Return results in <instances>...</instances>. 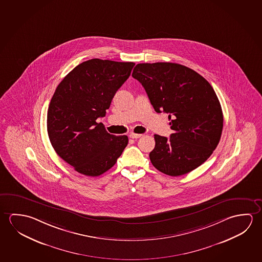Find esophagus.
Segmentation results:
<instances>
[{
    "label": "esophagus",
    "mask_w": 262,
    "mask_h": 262,
    "mask_svg": "<svg viewBox=\"0 0 262 262\" xmlns=\"http://www.w3.org/2000/svg\"><path fill=\"white\" fill-rule=\"evenodd\" d=\"M142 136V134H137V133H130L129 134V138L132 139H138V138H141Z\"/></svg>",
    "instance_id": "34e87169"
}]
</instances>
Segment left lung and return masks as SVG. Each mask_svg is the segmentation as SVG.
I'll use <instances>...</instances> for the list:
<instances>
[{
  "label": "left lung",
  "instance_id": "1",
  "mask_svg": "<svg viewBox=\"0 0 262 262\" xmlns=\"http://www.w3.org/2000/svg\"><path fill=\"white\" fill-rule=\"evenodd\" d=\"M133 77L142 84L158 113L169 114L173 133L155 134L152 165L167 176H184L200 166L219 144L223 112L208 81L193 69L176 63H142Z\"/></svg>",
  "mask_w": 262,
  "mask_h": 262
}]
</instances>
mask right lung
<instances>
[{
    "instance_id": "obj_1",
    "label": "right lung",
    "mask_w": 262,
    "mask_h": 262,
    "mask_svg": "<svg viewBox=\"0 0 262 262\" xmlns=\"http://www.w3.org/2000/svg\"><path fill=\"white\" fill-rule=\"evenodd\" d=\"M133 62L93 58L70 71L56 88L48 112V133L56 154L77 172L99 176L116 163L128 144L97 122L106 115Z\"/></svg>"
}]
</instances>
